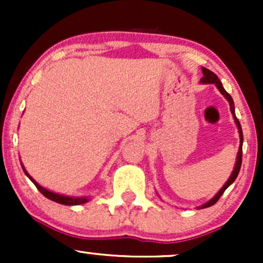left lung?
Masks as SVG:
<instances>
[{"mask_svg": "<svg viewBox=\"0 0 263 263\" xmlns=\"http://www.w3.org/2000/svg\"><path fill=\"white\" fill-rule=\"evenodd\" d=\"M201 71H203V78H201V79H200V83L201 84H215V86L218 87L219 91L221 92V95H224V98L229 101V104H230V111H231V114H232V117H234V120H235V123H236V126H237L238 135H240V147H238V152H237V156H236V162H235V167H234V171H232L231 176L229 177L228 180H226V183L224 184V185H222V188L220 189L219 192L216 193V194L214 195V197L211 198L209 201H206V203L201 205V206H199V209L209 208V206H211V205L215 204L216 201H218L219 199H220V197H221V195L224 194L225 190L228 189L229 186H230L231 184L235 182V179H236L237 176H238V172H240L241 163H242V142H243L242 128H241L240 122H238L236 115H235V105H234V100H232V98L230 96V93H229L224 89V86H222L221 81L219 80V78L216 77V74H214L213 71H210L209 69L204 68V66H203V68H201Z\"/></svg>", "mask_w": 263, "mask_h": 263, "instance_id": "left-lung-1", "label": "left lung"}]
</instances>
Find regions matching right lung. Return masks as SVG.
Instances as JSON below:
<instances>
[{
    "mask_svg": "<svg viewBox=\"0 0 263 263\" xmlns=\"http://www.w3.org/2000/svg\"><path fill=\"white\" fill-rule=\"evenodd\" d=\"M21 165H22L23 172H25V173H26V176L28 177L29 179L32 180V183L34 184L35 186H37V189L39 190V192L42 193V194L44 195L45 198L50 199V200L55 201V203H59V204H63V205H69V206H71V205H81V204H85V203H87V201L90 200L89 197H78V198L68 197V195L58 194V193H54V192H52V190H48V189L43 188V186L39 185V184H38L37 182H35V180L33 179V178H32L31 176H29L28 172H27V171L25 170V165H23L22 163H21Z\"/></svg>",
    "mask_w": 263,
    "mask_h": 263,
    "instance_id": "add662e5",
    "label": "right lung"
}]
</instances>
